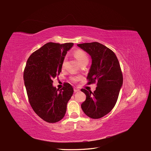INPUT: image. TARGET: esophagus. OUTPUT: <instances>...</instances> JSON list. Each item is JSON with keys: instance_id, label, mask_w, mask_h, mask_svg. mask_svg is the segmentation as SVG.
I'll use <instances>...</instances> for the list:
<instances>
[{"instance_id": "esophagus-1", "label": "esophagus", "mask_w": 151, "mask_h": 151, "mask_svg": "<svg viewBox=\"0 0 151 151\" xmlns=\"http://www.w3.org/2000/svg\"><path fill=\"white\" fill-rule=\"evenodd\" d=\"M80 91V89L78 88H74V92L75 93H76V92H79Z\"/></svg>"}]
</instances>
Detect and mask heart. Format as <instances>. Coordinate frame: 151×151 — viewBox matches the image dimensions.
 Segmentation results:
<instances>
[{
	"instance_id": "heart-1",
	"label": "heart",
	"mask_w": 151,
	"mask_h": 151,
	"mask_svg": "<svg viewBox=\"0 0 151 151\" xmlns=\"http://www.w3.org/2000/svg\"><path fill=\"white\" fill-rule=\"evenodd\" d=\"M73 55L80 64H81L83 62L88 61V55L83 50L77 49V50H75L73 52ZM65 63H66V58H65V59L63 60V62H62V67H63L65 66ZM78 80H79V78L78 77L72 78V80H73V81H78Z\"/></svg>"
}]
</instances>
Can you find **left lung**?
I'll list each match as a JSON object with an SVG mask.
<instances>
[{
	"label": "left lung",
	"mask_w": 151,
	"mask_h": 151,
	"mask_svg": "<svg viewBox=\"0 0 151 151\" xmlns=\"http://www.w3.org/2000/svg\"><path fill=\"white\" fill-rule=\"evenodd\" d=\"M77 45L91 57L92 64L87 76L88 84L97 82L94 93L81 89L86 96L81 109L91 119H100L112 110L119 97L123 85L120 65L114 52L99 42Z\"/></svg>",
	"instance_id": "8db88e82"
}]
</instances>
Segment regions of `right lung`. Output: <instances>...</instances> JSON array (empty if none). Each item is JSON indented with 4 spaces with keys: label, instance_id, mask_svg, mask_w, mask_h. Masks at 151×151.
Wrapping results in <instances>:
<instances>
[{
    "label": "right lung",
    "instance_id": "add662e5",
    "mask_svg": "<svg viewBox=\"0 0 151 151\" xmlns=\"http://www.w3.org/2000/svg\"><path fill=\"white\" fill-rule=\"evenodd\" d=\"M73 43L48 42L32 53L27 60L23 79L29 104L35 112L44 121L61 120L73 93L69 83L61 89L52 85V79L59 75L62 62Z\"/></svg>",
    "mask_w": 151,
    "mask_h": 151
}]
</instances>
